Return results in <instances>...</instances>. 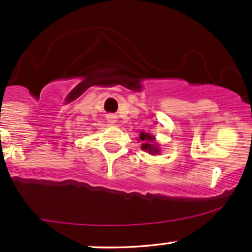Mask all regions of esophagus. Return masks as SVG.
I'll return each mask as SVG.
<instances>
[{
    "instance_id": "obj_1",
    "label": "esophagus",
    "mask_w": 252,
    "mask_h": 252,
    "mask_svg": "<svg viewBox=\"0 0 252 252\" xmlns=\"http://www.w3.org/2000/svg\"><path fill=\"white\" fill-rule=\"evenodd\" d=\"M108 121L110 124H115L118 121V116L114 115V114H109L108 115Z\"/></svg>"
}]
</instances>
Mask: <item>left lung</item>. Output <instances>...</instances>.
Returning a JSON list of instances; mask_svg holds the SVG:
<instances>
[{"label": "left lung", "mask_w": 252, "mask_h": 252, "mask_svg": "<svg viewBox=\"0 0 252 252\" xmlns=\"http://www.w3.org/2000/svg\"><path fill=\"white\" fill-rule=\"evenodd\" d=\"M139 142H141L142 145V150H145V152H148L149 154L154 155V154H159L160 149L158 148V144L157 143H153V142L155 141V137L152 136V134H149L147 132H141V134H139Z\"/></svg>", "instance_id": "obj_1"}]
</instances>
